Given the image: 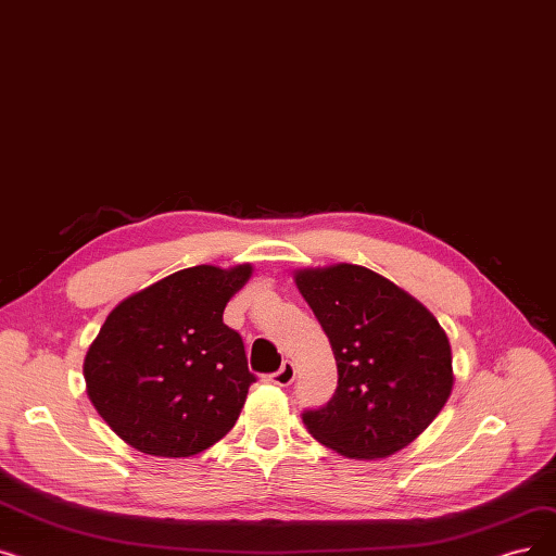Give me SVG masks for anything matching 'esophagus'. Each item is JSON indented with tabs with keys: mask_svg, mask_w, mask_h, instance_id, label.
I'll use <instances>...</instances> for the list:
<instances>
[{
	"mask_svg": "<svg viewBox=\"0 0 556 556\" xmlns=\"http://www.w3.org/2000/svg\"><path fill=\"white\" fill-rule=\"evenodd\" d=\"M295 379V364L293 361H283V366L270 375V381L275 386H291Z\"/></svg>",
	"mask_w": 556,
	"mask_h": 556,
	"instance_id": "34e87169",
	"label": "esophagus"
}]
</instances>
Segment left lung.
Returning a JSON list of instances; mask_svg holds the SVG:
<instances>
[{"label": "left lung", "instance_id": "1", "mask_svg": "<svg viewBox=\"0 0 556 556\" xmlns=\"http://www.w3.org/2000/svg\"><path fill=\"white\" fill-rule=\"evenodd\" d=\"M338 368L333 397L302 416L316 441L345 458H386L441 414L454 386L452 348L433 313L364 265L293 273Z\"/></svg>", "mask_w": 556, "mask_h": 556}]
</instances>
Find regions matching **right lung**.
<instances>
[{
  "label": "right lung",
  "instance_id": "add662e5",
  "mask_svg": "<svg viewBox=\"0 0 556 556\" xmlns=\"http://www.w3.org/2000/svg\"><path fill=\"white\" fill-rule=\"evenodd\" d=\"M254 268L195 265L119 302L84 358L86 393L142 454L204 452L236 425L254 375L243 338L223 323Z\"/></svg>",
  "mask_w": 556,
  "mask_h": 556
}]
</instances>
